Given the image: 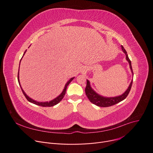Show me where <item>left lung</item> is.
<instances>
[{
	"label": "left lung",
	"mask_w": 153,
	"mask_h": 153,
	"mask_svg": "<svg viewBox=\"0 0 153 153\" xmlns=\"http://www.w3.org/2000/svg\"><path fill=\"white\" fill-rule=\"evenodd\" d=\"M121 47H122V51L125 53V56H126V60L128 62L131 71L132 75L133 76V72L132 70L131 61L128 58L127 52L126 51H125V49H124L123 46H121ZM86 82H87V83H86V86L85 88V93H86V94L88 98L89 99V100L91 102H92L93 104H94L97 106L106 107H109V106L113 105L114 104H117V103L120 102V101L124 100L127 97V96L129 94V92L131 89L132 83H133V79H131V82H130L126 91H125L122 94L118 96H115V97H105V96L99 94L91 88L89 81L88 79H86Z\"/></svg>",
	"instance_id": "left-lung-1"
}]
</instances>
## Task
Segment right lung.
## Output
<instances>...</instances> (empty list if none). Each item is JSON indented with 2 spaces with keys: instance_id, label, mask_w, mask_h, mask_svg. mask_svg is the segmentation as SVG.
Wrapping results in <instances>:
<instances>
[{
  "instance_id": "add662e5",
  "label": "right lung",
  "mask_w": 153,
  "mask_h": 153,
  "mask_svg": "<svg viewBox=\"0 0 153 153\" xmlns=\"http://www.w3.org/2000/svg\"><path fill=\"white\" fill-rule=\"evenodd\" d=\"M30 46H31V45H30ZM26 52V50L25 52H24L23 55V57L24 56V55H25V53ZM23 57H22V58H23ZM22 58L21 59L20 62H21ZM19 68H20V67H19ZM74 78H75V77H72V78H71L68 81V82H67V83L65 84V87H64V89H63L62 92L57 97H56V98L53 99V100L50 101L49 102H48V101H46V102H38V101H35V100H33V99H31V97H30L28 95H27V94L25 93V92L23 91V89H22V86H21V85H20V79H19V74H18V82H19V85H20V88H21V89H22V91L23 94L25 95V97L27 99V100H28L29 102L33 103V104H34L38 105H40V106H42V107H52V106H53V105H55L57 104L59 102H60L61 101V100H62V99L64 98V96H65V94L66 90H67V88L68 85L70 84V82H71V81H72Z\"/></svg>"
}]
</instances>
